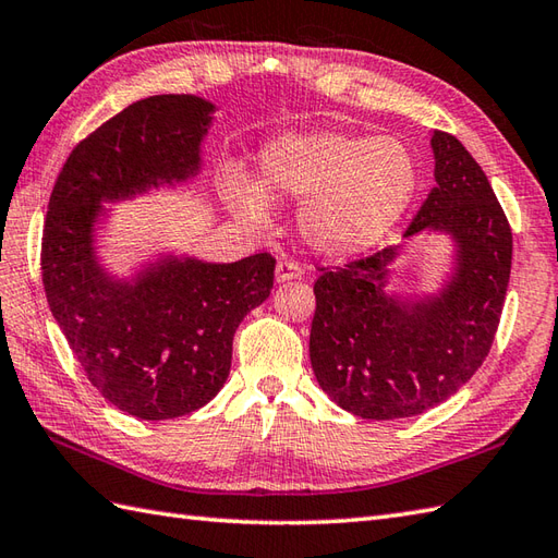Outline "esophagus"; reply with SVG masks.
<instances>
[{"mask_svg":"<svg viewBox=\"0 0 558 558\" xmlns=\"http://www.w3.org/2000/svg\"><path fill=\"white\" fill-rule=\"evenodd\" d=\"M302 276V266L292 262V258H280L276 266V280L278 282H288V280H296Z\"/></svg>","mask_w":558,"mask_h":558,"instance_id":"1","label":"esophagus"}]
</instances>
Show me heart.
I'll list each match as a JSON object with an SVG mask.
<instances>
[{
    "instance_id": "b5f03b06",
    "label": "heart",
    "mask_w": 558,
    "mask_h": 558,
    "mask_svg": "<svg viewBox=\"0 0 558 558\" xmlns=\"http://www.w3.org/2000/svg\"><path fill=\"white\" fill-rule=\"evenodd\" d=\"M262 189L268 197L304 199L302 235L332 254L371 250L399 223L416 199L421 168L404 140L352 131L282 135L264 147ZM230 202L242 216L266 214V195L240 173L226 175Z\"/></svg>"
}]
</instances>
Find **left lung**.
Wrapping results in <instances>:
<instances>
[{
    "label": "left lung",
    "instance_id": "1",
    "mask_svg": "<svg viewBox=\"0 0 558 558\" xmlns=\"http://www.w3.org/2000/svg\"><path fill=\"white\" fill-rule=\"evenodd\" d=\"M437 185L404 235L445 230L457 274L439 296L385 294L397 247L342 268H318L308 356L335 404L359 418H409L442 404L483 366L509 288L513 235L483 168L461 142L433 133Z\"/></svg>",
    "mask_w": 558,
    "mask_h": 558
}]
</instances>
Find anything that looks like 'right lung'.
Wrapping results in <instances>:
<instances>
[{
    "instance_id": "1",
    "label": "right lung",
    "mask_w": 558,
    "mask_h": 558,
    "mask_svg": "<svg viewBox=\"0 0 558 558\" xmlns=\"http://www.w3.org/2000/svg\"><path fill=\"white\" fill-rule=\"evenodd\" d=\"M211 111L192 95L131 104L77 142L47 206L40 266L51 314L99 395L142 421L185 416L218 395L238 326L274 288L268 252L235 264L163 258L133 282L111 280L95 258L99 202L197 173Z\"/></svg>"
}]
</instances>
